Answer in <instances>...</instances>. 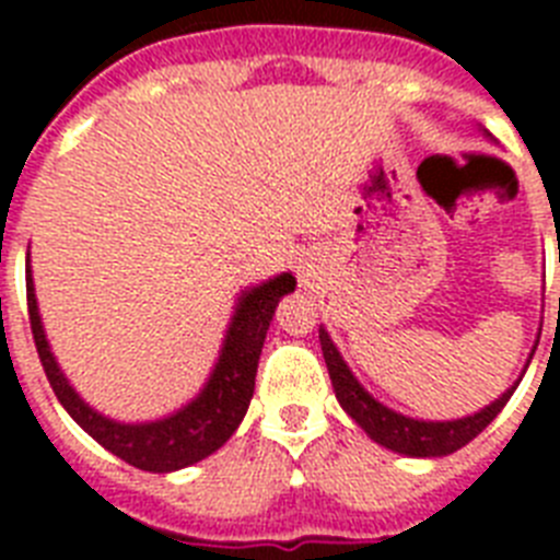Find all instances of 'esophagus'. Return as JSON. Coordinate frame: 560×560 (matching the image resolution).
Here are the masks:
<instances>
[{
  "mask_svg": "<svg viewBox=\"0 0 560 560\" xmlns=\"http://www.w3.org/2000/svg\"><path fill=\"white\" fill-rule=\"evenodd\" d=\"M305 277H311V275H308V271H305V269H303V280H305Z\"/></svg>",
  "mask_w": 560,
  "mask_h": 560,
  "instance_id": "esophagus-1",
  "label": "esophagus"
}]
</instances>
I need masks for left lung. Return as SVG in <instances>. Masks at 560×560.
<instances>
[{
	"label": "left lung",
	"mask_w": 560,
	"mask_h": 560,
	"mask_svg": "<svg viewBox=\"0 0 560 560\" xmlns=\"http://www.w3.org/2000/svg\"><path fill=\"white\" fill-rule=\"evenodd\" d=\"M319 345H323L330 384H334L336 400L341 404V409H345V412L368 432V438L378 443V446L389 448V452L407 454V457H446V454H454L457 448H463L465 443H471V440L502 412L504 404L511 400L513 389L518 387L524 370H527L533 353H536V348H533L530 359L524 364L516 384H513L511 389H504L493 404H488V407L479 409V412L465 415V418L457 420H418L384 407L381 400H375L368 389L361 387L359 378H355L353 370L348 368V361L341 359V353L336 350L334 339H330L325 328H319Z\"/></svg>",
	"instance_id": "obj_1"
}]
</instances>
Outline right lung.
<instances>
[{"label": "right lung", "mask_w": 560, "mask_h": 560, "mask_svg": "<svg viewBox=\"0 0 560 560\" xmlns=\"http://www.w3.org/2000/svg\"><path fill=\"white\" fill-rule=\"evenodd\" d=\"M294 285V277L283 271V275L271 277L260 285H252L237 296L235 314H232V323L226 328L219 361H215L201 393L190 404L160 420L120 423V420L106 418V415L89 407L58 368L56 355L49 350L47 334H44L42 314H38L27 255L30 328H33V339H36L38 359H42L49 387L58 395L69 418L75 420L89 438H95L114 457L153 474L179 471V468L210 457L241 427V420L249 409L252 393H255L257 361H260V350H264L266 330H269L277 303L285 294H291Z\"/></svg>", "instance_id": "right-lung-1"}]
</instances>
